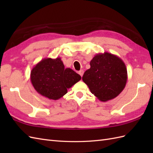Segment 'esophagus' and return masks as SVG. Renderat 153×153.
<instances>
[{"mask_svg": "<svg viewBox=\"0 0 153 153\" xmlns=\"http://www.w3.org/2000/svg\"><path fill=\"white\" fill-rule=\"evenodd\" d=\"M78 73H79V74L80 75V76L82 77V76H83V73H84V71H83V70H81L80 71H79V72H78Z\"/></svg>", "mask_w": 153, "mask_h": 153, "instance_id": "obj_1", "label": "esophagus"}]
</instances>
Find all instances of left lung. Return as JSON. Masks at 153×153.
<instances>
[{
    "mask_svg": "<svg viewBox=\"0 0 153 153\" xmlns=\"http://www.w3.org/2000/svg\"><path fill=\"white\" fill-rule=\"evenodd\" d=\"M90 66L82 79L100 101L116 98L125 88L128 80L127 68L116 55L107 52L97 54L91 60Z\"/></svg>",
    "mask_w": 153,
    "mask_h": 153,
    "instance_id": "obj_1",
    "label": "left lung"
}]
</instances>
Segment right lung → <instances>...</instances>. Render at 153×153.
<instances>
[{
	"mask_svg": "<svg viewBox=\"0 0 153 153\" xmlns=\"http://www.w3.org/2000/svg\"><path fill=\"white\" fill-rule=\"evenodd\" d=\"M82 79L71 68H65L60 57L45 58L32 68L30 79L36 91L48 99L58 100Z\"/></svg>",
	"mask_w": 153,
	"mask_h": 153,
	"instance_id": "obj_1",
	"label": "right lung"
}]
</instances>
